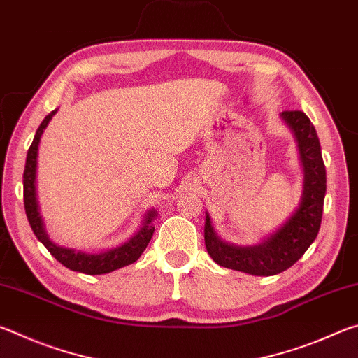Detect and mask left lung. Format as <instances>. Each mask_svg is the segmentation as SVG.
Masks as SVG:
<instances>
[{
    "mask_svg": "<svg viewBox=\"0 0 358 358\" xmlns=\"http://www.w3.org/2000/svg\"><path fill=\"white\" fill-rule=\"evenodd\" d=\"M281 115L295 132L305 169V189L299 210L268 240L246 248L224 243L216 237L208 215L205 221V246L215 262L256 276L278 275L290 268L316 240L322 222L327 175L316 129L301 110H286Z\"/></svg>",
    "mask_w": 358,
    "mask_h": 358,
    "instance_id": "8db88e82",
    "label": "left lung"
}]
</instances>
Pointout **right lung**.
Here are the masks:
<instances>
[{
  "label": "right lung",
  "instance_id": "obj_1",
  "mask_svg": "<svg viewBox=\"0 0 358 358\" xmlns=\"http://www.w3.org/2000/svg\"><path fill=\"white\" fill-rule=\"evenodd\" d=\"M57 110H53L42 120L41 126L36 131V136L33 138L31 147L28 148L27 155V164L25 172H23V203H25L27 217L31 226L33 232L38 240L44 245L48 252L55 257L59 264L64 265L66 268L72 271H80L85 275H104L110 273L113 270H118L121 266H126L129 264H134L136 260L142 256L145 248L150 243L151 237H153L155 227L151 226V222L156 217V211H150L145 217V222L142 229L138 230L137 235H134L129 241H126L124 245H121L115 250L101 252V254H85V252H76L72 250H66V248H59L53 245L48 240L44 226H42V220L39 216L38 210V201H36V159H38V145L41 141L42 132H44L48 121L55 115Z\"/></svg>",
  "mask_w": 358,
  "mask_h": 358
}]
</instances>
